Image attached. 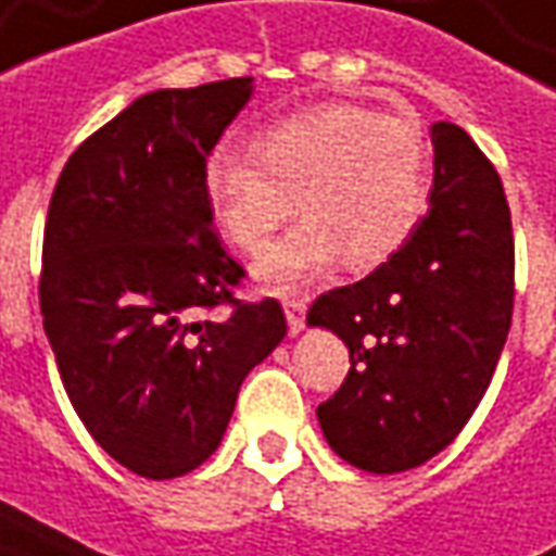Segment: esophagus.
I'll return each mask as SVG.
<instances>
[{"mask_svg": "<svg viewBox=\"0 0 556 556\" xmlns=\"http://www.w3.org/2000/svg\"><path fill=\"white\" fill-rule=\"evenodd\" d=\"M282 309H286L289 331H292V334H301L304 326H307V304H304L301 298H286V301H282Z\"/></svg>", "mask_w": 556, "mask_h": 556, "instance_id": "1", "label": "esophagus"}]
</instances>
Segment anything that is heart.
I'll return each instance as SVG.
<instances>
[{
    "label": "heart",
    "instance_id": "1",
    "mask_svg": "<svg viewBox=\"0 0 556 556\" xmlns=\"http://www.w3.org/2000/svg\"><path fill=\"white\" fill-rule=\"evenodd\" d=\"M203 191L230 247L262 252L282 222L307 215L264 252L255 279L289 289L338 258L389 262L429 206V151L420 130L358 103H326L277 121L255 149L218 146L203 164Z\"/></svg>",
    "mask_w": 556,
    "mask_h": 556
}]
</instances>
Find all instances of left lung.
Here are the masks:
<instances>
[{
	"label": "left lung",
	"mask_w": 556,
	"mask_h": 556,
	"mask_svg": "<svg viewBox=\"0 0 556 556\" xmlns=\"http://www.w3.org/2000/svg\"><path fill=\"white\" fill-rule=\"evenodd\" d=\"M429 215L387 264L331 289L307 326L350 350L343 387L316 407L350 466L395 475L441 453L496 371L515 307V237L500 173L475 139L432 124Z\"/></svg>",
	"instance_id": "1"
}]
</instances>
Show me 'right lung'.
Wrapping results in <instances>:
<instances>
[{"label": "right lung", "mask_w": 556, "mask_h": 556, "mask_svg": "<svg viewBox=\"0 0 556 556\" xmlns=\"http://www.w3.org/2000/svg\"><path fill=\"white\" fill-rule=\"evenodd\" d=\"M252 90L228 78L139 97L75 149L48 206L39 301L66 395L97 444L151 481L213 456L247 374L286 338L274 298L233 301L243 267L203 191Z\"/></svg>", "instance_id": "add662e5"}]
</instances>
